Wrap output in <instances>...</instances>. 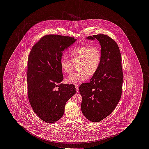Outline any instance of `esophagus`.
I'll return each mask as SVG.
<instances>
[{
  "label": "esophagus",
  "mask_w": 149,
  "mask_h": 149,
  "mask_svg": "<svg viewBox=\"0 0 149 149\" xmlns=\"http://www.w3.org/2000/svg\"><path fill=\"white\" fill-rule=\"evenodd\" d=\"M75 88H76V90H77V92H79V85H77V84H75Z\"/></svg>",
  "instance_id": "esophagus-1"
}]
</instances>
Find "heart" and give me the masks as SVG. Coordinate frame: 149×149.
<instances>
[{
  "mask_svg": "<svg viewBox=\"0 0 149 149\" xmlns=\"http://www.w3.org/2000/svg\"><path fill=\"white\" fill-rule=\"evenodd\" d=\"M70 58L64 57L61 59V69L66 74L71 73L74 64H78L79 71L70 75L66 81L70 84H78L85 81L89 75H94L99 68L101 61V52L97 46L80 45L69 53Z\"/></svg>",
  "mask_w": 149,
  "mask_h": 149,
  "instance_id": "b5f03b06",
  "label": "heart"
}]
</instances>
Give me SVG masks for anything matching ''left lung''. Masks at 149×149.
<instances>
[{"label": "left lung", "instance_id": "8db88e82", "mask_svg": "<svg viewBox=\"0 0 149 149\" xmlns=\"http://www.w3.org/2000/svg\"><path fill=\"white\" fill-rule=\"evenodd\" d=\"M86 39L99 41L101 61L90 82L79 86L83 98L81 109L88 120L98 122L113 111L121 97L123 78L121 55L117 43L108 36L97 35Z\"/></svg>", "mask_w": 149, "mask_h": 149}]
</instances>
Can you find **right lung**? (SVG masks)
<instances>
[{
	"mask_svg": "<svg viewBox=\"0 0 149 149\" xmlns=\"http://www.w3.org/2000/svg\"><path fill=\"white\" fill-rule=\"evenodd\" d=\"M76 41L68 36H45L30 52L27 74L29 101L36 114L47 123L63 117L66 103L77 92L73 84L58 85L64 79L60 66L63 52Z\"/></svg>",
	"mask_w": 149,
	"mask_h": 149,
	"instance_id": "right-lung-1",
	"label": "right lung"
}]
</instances>
